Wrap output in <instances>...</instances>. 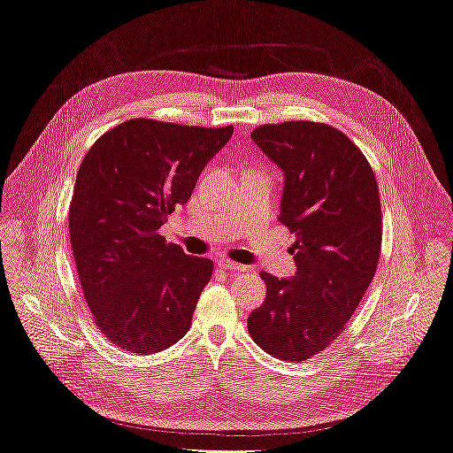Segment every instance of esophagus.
<instances>
[{"label":"esophagus","mask_w":453,"mask_h":453,"mask_svg":"<svg viewBox=\"0 0 453 453\" xmlns=\"http://www.w3.org/2000/svg\"><path fill=\"white\" fill-rule=\"evenodd\" d=\"M219 266H221V268H223V270H226V272H234V273H240V272H245V270H248V266L238 265V263H232V260H226V258H221V260H219Z\"/></svg>","instance_id":"obj_1"}]
</instances>
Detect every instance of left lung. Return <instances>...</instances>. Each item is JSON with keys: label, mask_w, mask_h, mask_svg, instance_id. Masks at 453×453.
<instances>
[{"label": "left lung", "mask_w": 453, "mask_h": 453, "mask_svg": "<svg viewBox=\"0 0 453 453\" xmlns=\"http://www.w3.org/2000/svg\"><path fill=\"white\" fill-rule=\"evenodd\" d=\"M251 140L283 172L280 221L296 236V272L289 280L260 273L266 298L250 313L248 328L273 357L304 361L344 331L376 273V177L359 147L321 122L265 125Z\"/></svg>", "instance_id": "left-lung-1"}]
</instances>
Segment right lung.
Returning <instances> with one entry per match:
<instances>
[{
    "label": "right lung",
    "mask_w": 453,
    "mask_h": 453,
    "mask_svg": "<svg viewBox=\"0 0 453 453\" xmlns=\"http://www.w3.org/2000/svg\"><path fill=\"white\" fill-rule=\"evenodd\" d=\"M232 132L132 119L83 158L70 205L72 250L94 321L120 349L158 353L188 331L213 263L166 243L160 226Z\"/></svg>",
    "instance_id": "right-lung-1"
}]
</instances>
